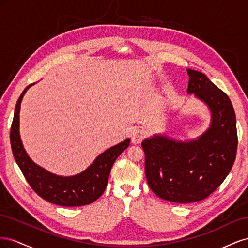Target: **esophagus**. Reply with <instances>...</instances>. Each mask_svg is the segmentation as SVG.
<instances>
[{
	"mask_svg": "<svg viewBox=\"0 0 248 248\" xmlns=\"http://www.w3.org/2000/svg\"><path fill=\"white\" fill-rule=\"evenodd\" d=\"M146 134L147 132L145 131V129L140 128V127L137 129H134L132 133V142H134V144H140L142 139L146 137Z\"/></svg>",
	"mask_w": 248,
	"mask_h": 248,
	"instance_id": "34e87169",
	"label": "esophagus"
}]
</instances>
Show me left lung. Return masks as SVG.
<instances>
[{"mask_svg":"<svg viewBox=\"0 0 248 248\" xmlns=\"http://www.w3.org/2000/svg\"><path fill=\"white\" fill-rule=\"evenodd\" d=\"M187 92L212 112L210 128L198 140L178 142L155 137L141 142L151 190L162 200L188 204L207 199L227 178L236 159V115L229 96L204 73L187 69Z\"/></svg>","mask_w":248,"mask_h":248,"instance_id":"obj_1","label":"left lung"}]
</instances>
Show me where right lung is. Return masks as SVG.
Masks as SVG:
<instances>
[{
	"mask_svg": "<svg viewBox=\"0 0 248 248\" xmlns=\"http://www.w3.org/2000/svg\"><path fill=\"white\" fill-rule=\"evenodd\" d=\"M29 85L16 102L14 117L10 129V142L12 153L16 163L32 189L40 198L51 204L63 207H78L91 204L107 188L108 176L112 164L126 148L129 140L108 149L100 154L86 170L73 177H60L35 164L29 158L19 138V109L20 102Z\"/></svg>",
	"mask_w": 248,
	"mask_h": 248,
	"instance_id": "add662e5",
	"label": "right lung"
}]
</instances>
